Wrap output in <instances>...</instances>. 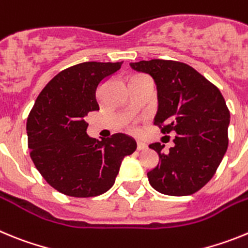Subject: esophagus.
<instances>
[{"instance_id":"1","label":"esophagus","mask_w":248,"mask_h":248,"mask_svg":"<svg viewBox=\"0 0 248 248\" xmlns=\"http://www.w3.org/2000/svg\"><path fill=\"white\" fill-rule=\"evenodd\" d=\"M146 148H148V146H146V144L144 143V141H138V143H137L138 150H145Z\"/></svg>"}]
</instances>
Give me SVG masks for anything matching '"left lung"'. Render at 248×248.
Instances as JSON below:
<instances>
[{
  "label": "left lung",
  "mask_w": 248,
  "mask_h": 248,
  "mask_svg": "<svg viewBox=\"0 0 248 248\" xmlns=\"http://www.w3.org/2000/svg\"><path fill=\"white\" fill-rule=\"evenodd\" d=\"M150 74L157 87L159 110L154 124L163 134L176 133L175 145L150 144L159 164L148 172L150 185L170 196L199 191L211 180L229 146L230 110L216 85L185 63L151 59L130 63Z\"/></svg>",
  "instance_id": "obj_1"
}]
</instances>
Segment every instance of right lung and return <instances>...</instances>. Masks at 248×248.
Returning a JSON list of instances; mask_svg holds the SVG:
<instances>
[{"label": "right lung", "mask_w": 248, "mask_h": 248, "mask_svg": "<svg viewBox=\"0 0 248 248\" xmlns=\"http://www.w3.org/2000/svg\"><path fill=\"white\" fill-rule=\"evenodd\" d=\"M123 62H84L59 72L39 93L27 118L30 155L53 189L73 198H93L115 183L120 164L137 143L122 133L103 140L87 134L85 117L99 110L100 83Z\"/></svg>", "instance_id": "right-lung-1"}]
</instances>
